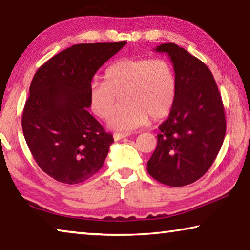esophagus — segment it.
Wrapping results in <instances>:
<instances>
[{
  "mask_svg": "<svg viewBox=\"0 0 250 250\" xmlns=\"http://www.w3.org/2000/svg\"><path fill=\"white\" fill-rule=\"evenodd\" d=\"M129 135H130V133H128V132H116L115 134H113V139H115L116 141H118V140H121V139L129 137Z\"/></svg>",
  "mask_w": 250,
  "mask_h": 250,
  "instance_id": "obj_1",
  "label": "esophagus"
}]
</instances>
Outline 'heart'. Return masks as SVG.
<instances>
[{
  "label": "heart",
  "mask_w": 250,
  "mask_h": 250,
  "mask_svg": "<svg viewBox=\"0 0 250 250\" xmlns=\"http://www.w3.org/2000/svg\"><path fill=\"white\" fill-rule=\"evenodd\" d=\"M104 83L89 87L91 111L108 119L116 111L118 98L124 97L125 108L109 120L113 130L130 131L147 124L150 117L167 118L177 98L174 66L164 58H122L104 71Z\"/></svg>",
  "instance_id": "heart-1"
}]
</instances>
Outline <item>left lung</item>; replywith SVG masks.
Wrapping results in <instances>:
<instances>
[{
  "label": "left lung",
  "instance_id": "obj_1",
  "mask_svg": "<svg viewBox=\"0 0 250 250\" xmlns=\"http://www.w3.org/2000/svg\"><path fill=\"white\" fill-rule=\"evenodd\" d=\"M154 50L171 58L177 98L170 116L159 125L158 146L147 161V172L160 183L180 188L201 179L216 159L226 133L225 111L204 62L173 43Z\"/></svg>",
  "mask_w": 250,
  "mask_h": 250
}]
</instances>
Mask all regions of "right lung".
Segmentation results:
<instances>
[{
  "instance_id": "obj_1",
  "label": "right lung",
  "mask_w": 250,
  "mask_h": 250,
  "mask_svg": "<svg viewBox=\"0 0 250 250\" xmlns=\"http://www.w3.org/2000/svg\"><path fill=\"white\" fill-rule=\"evenodd\" d=\"M126 44H77L42 65L29 87L22 128L46 174L65 184L89 179L104 166L112 134L88 112L92 77Z\"/></svg>"
}]
</instances>
